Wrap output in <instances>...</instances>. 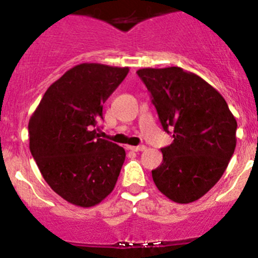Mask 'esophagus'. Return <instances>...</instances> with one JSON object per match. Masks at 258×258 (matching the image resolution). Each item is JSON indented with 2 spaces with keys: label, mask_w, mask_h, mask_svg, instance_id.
<instances>
[{
  "label": "esophagus",
  "mask_w": 258,
  "mask_h": 258,
  "mask_svg": "<svg viewBox=\"0 0 258 258\" xmlns=\"http://www.w3.org/2000/svg\"><path fill=\"white\" fill-rule=\"evenodd\" d=\"M127 150L131 151H143L145 150V146H126Z\"/></svg>",
  "instance_id": "1"
}]
</instances>
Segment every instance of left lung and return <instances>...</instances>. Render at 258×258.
Segmentation results:
<instances>
[{"instance_id": "1", "label": "left lung", "mask_w": 258, "mask_h": 258, "mask_svg": "<svg viewBox=\"0 0 258 258\" xmlns=\"http://www.w3.org/2000/svg\"><path fill=\"white\" fill-rule=\"evenodd\" d=\"M164 131L174 140L162 149L163 162L151 170L158 189L178 204L208 194L234 154L237 121L215 88L180 67L140 69Z\"/></svg>"}]
</instances>
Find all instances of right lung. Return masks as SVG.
I'll use <instances>...</instances> for the list:
<instances>
[{"label":"right lung","instance_id":"add662e5","mask_svg":"<svg viewBox=\"0 0 258 258\" xmlns=\"http://www.w3.org/2000/svg\"><path fill=\"white\" fill-rule=\"evenodd\" d=\"M128 67L80 63L43 95L29 119V148L44 180L72 205L91 208L114 188L126 151L96 136L103 104Z\"/></svg>","mask_w":258,"mask_h":258}]
</instances>
